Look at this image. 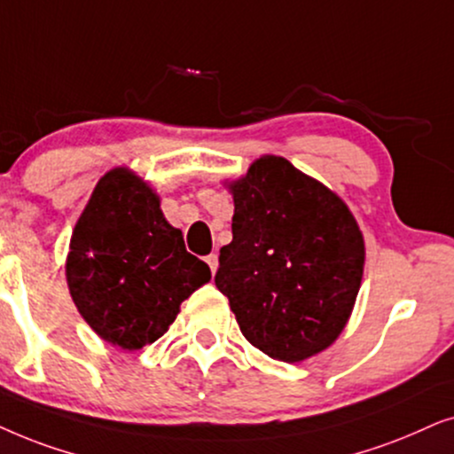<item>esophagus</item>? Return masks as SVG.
<instances>
[{
	"label": "esophagus",
	"mask_w": 454,
	"mask_h": 454,
	"mask_svg": "<svg viewBox=\"0 0 454 454\" xmlns=\"http://www.w3.org/2000/svg\"><path fill=\"white\" fill-rule=\"evenodd\" d=\"M205 262H207L211 271H214V274H215V270H217V255H215V253H211V255H207V259H205Z\"/></svg>",
	"instance_id": "esophagus-1"
}]
</instances>
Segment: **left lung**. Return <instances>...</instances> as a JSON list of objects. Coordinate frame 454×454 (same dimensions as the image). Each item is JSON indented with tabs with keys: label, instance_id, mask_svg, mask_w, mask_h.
I'll use <instances>...</instances> for the list:
<instances>
[{
	"label": "left lung",
	"instance_id": "8db88e82",
	"mask_svg": "<svg viewBox=\"0 0 454 454\" xmlns=\"http://www.w3.org/2000/svg\"><path fill=\"white\" fill-rule=\"evenodd\" d=\"M228 186L232 243L220 249L215 286L240 332L286 364L322 353L347 325L364 278L357 220L328 186L278 155L259 157Z\"/></svg>",
	"mask_w": 454,
	"mask_h": 454
}]
</instances>
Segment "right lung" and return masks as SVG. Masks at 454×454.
Instances as JSON below:
<instances>
[{
	"instance_id": "1",
	"label": "right lung",
	"mask_w": 454,
	"mask_h": 454,
	"mask_svg": "<svg viewBox=\"0 0 454 454\" xmlns=\"http://www.w3.org/2000/svg\"><path fill=\"white\" fill-rule=\"evenodd\" d=\"M66 280L97 336L138 350L166 334L180 303L211 280V271L186 251L155 191L129 168H114L78 217Z\"/></svg>"
}]
</instances>
